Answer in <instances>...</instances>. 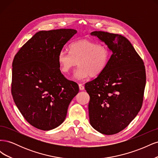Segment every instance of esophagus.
<instances>
[{
	"instance_id": "esophagus-1",
	"label": "esophagus",
	"mask_w": 158,
	"mask_h": 158,
	"mask_svg": "<svg viewBox=\"0 0 158 158\" xmlns=\"http://www.w3.org/2000/svg\"><path fill=\"white\" fill-rule=\"evenodd\" d=\"M78 85H79V89H80V90H84V86L83 84H79Z\"/></svg>"
}]
</instances>
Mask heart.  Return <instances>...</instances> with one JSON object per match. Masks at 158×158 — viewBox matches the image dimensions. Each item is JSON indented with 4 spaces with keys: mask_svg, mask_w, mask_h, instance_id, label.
<instances>
[{
    "mask_svg": "<svg viewBox=\"0 0 158 158\" xmlns=\"http://www.w3.org/2000/svg\"><path fill=\"white\" fill-rule=\"evenodd\" d=\"M70 52L61 50L57 60L62 73L69 74L78 64L79 67L74 77L78 80H85L89 76L96 77L106 68L110 59V51L103 44L88 40L76 41L70 45Z\"/></svg>",
    "mask_w": 158,
    "mask_h": 158,
    "instance_id": "heart-1",
    "label": "heart"
}]
</instances>
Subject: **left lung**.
I'll return each instance as SVG.
<instances>
[{
	"mask_svg": "<svg viewBox=\"0 0 158 158\" xmlns=\"http://www.w3.org/2000/svg\"><path fill=\"white\" fill-rule=\"evenodd\" d=\"M104 41L112 55L106 68L85 84L89 95V123L106 135L125 129L142 107L146 70L141 57L126 37L109 32L90 33Z\"/></svg>",
	"mask_w": 158,
	"mask_h": 158,
	"instance_id": "8db88e82",
	"label": "left lung"
}]
</instances>
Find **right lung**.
<instances>
[{"instance_id":"right-lung-1","label":"right lung","mask_w":158,"mask_h":158,"mask_svg":"<svg viewBox=\"0 0 158 158\" xmlns=\"http://www.w3.org/2000/svg\"><path fill=\"white\" fill-rule=\"evenodd\" d=\"M77 33L73 29L40 31L16 54L11 92L19 111L31 125L49 131L63 123L77 83L66 79L57 60L63 46Z\"/></svg>"}]
</instances>
